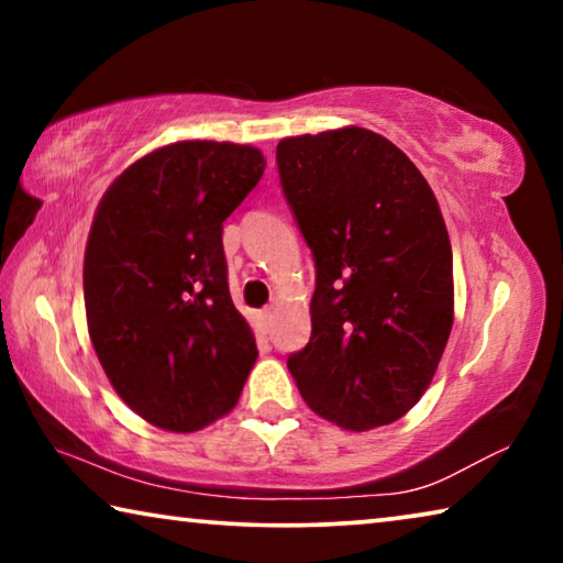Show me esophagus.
I'll list each match as a JSON object with an SVG mask.
<instances>
[{
	"label": "esophagus",
	"mask_w": 563,
	"mask_h": 563,
	"mask_svg": "<svg viewBox=\"0 0 563 563\" xmlns=\"http://www.w3.org/2000/svg\"><path fill=\"white\" fill-rule=\"evenodd\" d=\"M273 320H275V316H273L271 310L261 312V316H258V325H261V330H263V332H271V328H273Z\"/></svg>",
	"instance_id": "obj_1"
}]
</instances>
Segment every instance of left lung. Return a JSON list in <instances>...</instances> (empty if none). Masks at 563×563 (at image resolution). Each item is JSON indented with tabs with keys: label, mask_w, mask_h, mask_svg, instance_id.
<instances>
[{
	"label": "left lung",
	"mask_w": 563,
	"mask_h": 563,
	"mask_svg": "<svg viewBox=\"0 0 563 563\" xmlns=\"http://www.w3.org/2000/svg\"><path fill=\"white\" fill-rule=\"evenodd\" d=\"M275 161L316 261L312 332L290 375L342 430L395 422L430 387L452 332L440 203L393 141L360 126L283 139Z\"/></svg>",
	"instance_id": "obj_1"
}]
</instances>
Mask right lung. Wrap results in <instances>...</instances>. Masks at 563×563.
I'll list each match as a JSON object with an SVG mask.
<instances>
[{"label": "right lung", "mask_w": 563, "mask_h": 563, "mask_svg": "<svg viewBox=\"0 0 563 563\" xmlns=\"http://www.w3.org/2000/svg\"><path fill=\"white\" fill-rule=\"evenodd\" d=\"M258 148L178 141L113 180L84 255L89 335L133 412L196 432L235 407L258 357L228 290L223 221L258 186Z\"/></svg>", "instance_id": "add662e5"}]
</instances>
